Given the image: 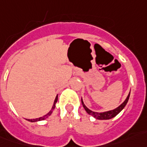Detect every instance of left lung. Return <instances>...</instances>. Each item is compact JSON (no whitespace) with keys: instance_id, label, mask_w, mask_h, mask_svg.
<instances>
[{"instance_id":"1","label":"left lung","mask_w":147,"mask_h":147,"mask_svg":"<svg viewBox=\"0 0 147 147\" xmlns=\"http://www.w3.org/2000/svg\"><path fill=\"white\" fill-rule=\"evenodd\" d=\"M129 96H130V93L128 94V97L126 98V99L125 100V102L122 103L121 105H120L118 107L114 109L113 110H110V111H107V112H103V113H97V112H93L92 110H90L89 109L85 107V105L84 104V102L82 101V98H81V102H82V105L84 107V110H86V112L90 115H92V117H94L95 118L98 119V120H108V119H111L114 117L115 116H117L121 111L125 107L127 104V102L128 101V98H129Z\"/></svg>"}]
</instances>
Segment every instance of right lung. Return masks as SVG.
I'll return each instance as SVG.
<instances>
[{
  "label": "right lung",
  "instance_id": "1",
  "mask_svg": "<svg viewBox=\"0 0 147 147\" xmlns=\"http://www.w3.org/2000/svg\"><path fill=\"white\" fill-rule=\"evenodd\" d=\"M57 100H58V96H56V98H55V102H54V104H53V107H52V108H51V110H50V112H49L48 114H46V115H45V116L41 117H39V118H36V119H29L28 121H31V122H34V121H42V120H45V119H46L47 117H49L50 115L51 114V113H52V111H53V110L55 109V103L57 102Z\"/></svg>",
  "mask_w": 147,
  "mask_h": 147
}]
</instances>
